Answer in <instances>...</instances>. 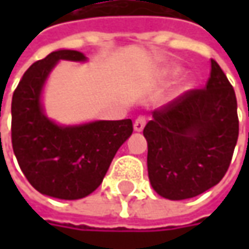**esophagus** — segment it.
Wrapping results in <instances>:
<instances>
[{"label": "esophagus", "mask_w": 249, "mask_h": 249, "mask_svg": "<svg viewBox=\"0 0 249 249\" xmlns=\"http://www.w3.org/2000/svg\"><path fill=\"white\" fill-rule=\"evenodd\" d=\"M145 123H147V118H145L144 115H140L139 118L136 119V122H134V130H136V131H142Z\"/></svg>", "instance_id": "obj_1"}]
</instances>
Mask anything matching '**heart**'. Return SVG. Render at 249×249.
Here are the masks:
<instances>
[{
    "label": "heart",
    "mask_w": 249,
    "mask_h": 249,
    "mask_svg": "<svg viewBox=\"0 0 249 249\" xmlns=\"http://www.w3.org/2000/svg\"><path fill=\"white\" fill-rule=\"evenodd\" d=\"M172 73H173V74H178V71H177V69H175V71H173Z\"/></svg>",
    "instance_id": "1"
}]
</instances>
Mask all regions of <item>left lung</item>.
<instances>
[{
    "instance_id": "8db88e82",
    "label": "left lung",
    "mask_w": 249,
    "mask_h": 249,
    "mask_svg": "<svg viewBox=\"0 0 249 249\" xmlns=\"http://www.w3.org/2000/svg\"><path fill=\"white\" fill-rule=\"evenodd\" d=\"M148 177L159 196L178 201L216 186L238 139L233 86L216 61L205 89L188 90L152 112L144 127Z\"/></svg>"
}]
</instances>
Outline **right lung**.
Returning <instances> with one entry per match:
<instances>
[{"mask_svg": "<svg viewBox=\"0 0 249 249\" xmlns=\"http://www.w3.org/2000/svg\"><path fill=\"white\" fill-rule=\"evenodd\" d=\"M83 62L79 51L59 50L34 62L12 97V148L29 183L44 196L79 199L102 183L120 145L133 133L131 119L58 126L44 115L41 91L58 61Z\"/></svg>", "mask_w": 249, "mask_h": 249, "instance_id": "add662e5", "label": "right lung"}]
</instances>
